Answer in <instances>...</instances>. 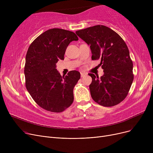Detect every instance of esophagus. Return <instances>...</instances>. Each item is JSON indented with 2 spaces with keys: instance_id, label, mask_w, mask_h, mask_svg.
<instances>
[{
  "instance_id": "34e87169",
  "label": "esophagus",
  "mask_w": 153,
  "mask_h": 153,
  "mask_svg": "<svg viewBox=\"0 0 153 153\" xmlns=\"http://www.w3.org/2000/svg\"><path fill=\"white\" fill-rule=\"evenodd\" d=\"M86 75H87V73H85V72H81V77H82L86 76Z\"/></svg>"
}]
</instances>
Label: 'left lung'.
Masks as SVG:
<instances>
[{
  "label": "left lung",
  "mask_w": 153,
  "mask_h": 153,
  "mask_svg": "<svg viewBox=\"0 0 153 153\" xmlns=\"http://www.w3.org/2000/svg\"><path fill=\"white\" fill-rule=\"evenodd\" d=\"M76 33L90 45L92 59H100L104 74L89 73L91 97L99 105L113 107L122 102L132 84L133 62L124 40L117 33L104 25H95Z\"/></svg>",
  "instance_id": "left-lung-1"
}]
</instances>
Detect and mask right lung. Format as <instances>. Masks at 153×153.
<instances>
[{
  "label": "right lung",
  "instance_id": "obj_1",
  "mask_svg": "<svg viewBox=\"0 0 153 153\" xmlns=\"http://www.w3.org/2000/svg\"><path fill=\"white\" fill-rule=\"evenodd\" d=\"M79 39L74 32L61 28L50 29L30 45L25 58V86L32 99L42 108L59 113L74 101L73 89L81 77L77 71L61 76L56 64L64 59L66 48Z\"/></svg>",
  "mask_w": 153,
  "mask_h": 153
}]
</instances>
